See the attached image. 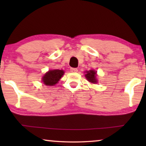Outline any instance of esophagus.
I'll use <instances>...</instances> for the list:
<instances>
[{
	"label": "esophagus",
	"instance_id": "obj_1",
	"mask_svg": "<svg viewBox=\"0 0 146 146\" xmlns=\"http://www.w3.org/2000/svg\"><path fill=\"white\" fill-rule=\"evenodd\" d=\"M70 72H77L78 69L76 68H71Z\"/></svg>",
	"mask_w": 146,
	"mask_h": 146
}]
</instances>
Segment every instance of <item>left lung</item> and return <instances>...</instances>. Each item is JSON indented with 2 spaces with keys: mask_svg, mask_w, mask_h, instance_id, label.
Instances as JSON below:
<instances>
[{
  "mask_svg": "<svg viewBox=\"0 0 146 146\" xmlns=\"http://www.w3.org/2000/svg\"><path fill=\"white\" fill-rule=\"evenodd\" d=\"M85 76L90 82L93 84L97 82V80L96 78V72H95L94 70L87 71L86 74H85Z\"/></svg>",
  "mask_w": 146,
  "mask_h": 146,
  "instance_id": "obj_1",
  "label": "left lung"
}]
</instances>
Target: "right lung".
<instances>
[{"instance_id": "add662e5", "label": "right lung", "mask_w": 146, "mask_h": 146, "mask_svg": "<svg viewBox=\"0 0 146 146\" xmlns=\"http://www.w3.org/2000/svg\"><path fill=\"white\" fill-rule=\"evenodd\" d=\"M64 74L62 70H52L46 73L42 77V82L46 86H54L58 83Z\"/></svg>"}]
</instances>
